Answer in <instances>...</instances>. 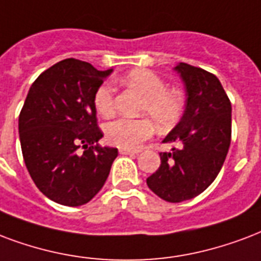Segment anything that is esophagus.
I'll use <instances>...</instances> for the list:
<instances>
[{
	"mask_svg": "<svg viewBox=\"0 0 261 261\" xmlns=\"http://www.w3.org/2000/svg\"><path fill=\"white\" fill-rule=\"evenodd\" d=\"M120 154H138V150H130V149H119Z\"/></svg>",
	"mask_w": 261,
	"mask_h": 261,
	"instance_id": "esophagus-1",
	"label": "esophagus"
}]
</instances>
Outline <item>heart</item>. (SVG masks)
<instances>
[{"label": "heart", "mask_w": 261, "mask_h": 261, "mask_svg": "<svg viewBox=\"0 0 261 261\" xmlns=\"http://www.w3.org/2000/svg\"><path fill=\"white\" fill-rule=\"evenodd\" d=\"M124 82L145 98L141 113L152 117L160 130H167L178 122L184 112V95L180 91L167 89L162 77L148 69L131 71ZM97 112L104 117L115 115V89L111 83H102L94 94ZM153 135V124L149 119H117L105 127L109 142L124 149H137Z\"/></svg>", "instance_id": "1"}]
</instances>
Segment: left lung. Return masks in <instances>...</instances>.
Here are the masks:
<instances>
[{
	"instance_id": "1",
	"label": "left lung",
	"mask_w": 261,
	"mask_h": 261,
	"mask_svg": "<svg viewBox=\"0 0 261 261\" xmlns=\"http://www.w3.org/2000/svg\"><path fill=\"white\" fill-rule=\"evenodd\" d=\"M174 69L186 87V107L163 139L174 146L160 153L162 164L146 184L163 200L182 202L201 194L222 170L231 142V102L214 73L186 63Z\"/></svg>"
}]
</instances>
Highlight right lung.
<instances>
[{"mask_svg": "<svg viewBox=\"0 0 261 261\" xmlns=\"http://www.w3.org/2000/svg\"><path fill=\"white\" fill-rule=\"evenodd\" d=\"M111 72L65 59L30 87L19 116L23 159L37 188L57 204L90 201L116 159V148L98 145L102 133L94 105L95 91Z\"/></svg>", "mask_w": 261, "mask_h": 261, "instance_id": "obj_1", "label": "right lung"}]
</instances>
